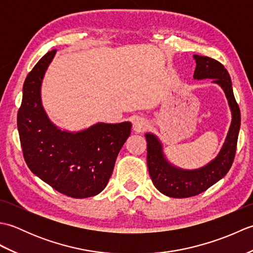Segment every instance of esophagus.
I'll list each match as a JSON object with an SVG mask.
<instances>
[{
    "instance_id": "esophagus-1",
    "label": "esophagus",
    "mask_w": 253,
    "mask_h": 253,
    "mask_svg": "<svg viewBox=\"0 0 253 253\" xmlns=\"http://www.w3.org/2000/svg\"><path fill=\"white\" fill-rule=\"evenodd\" d=\"M132 128H133V131L137 132V133H140V132H143L144 130L148 129L149 123H148L146 118L137 117L132 123Z\"/></svg>"
}]
</instances>
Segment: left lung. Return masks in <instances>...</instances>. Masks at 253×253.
Masks as SVG:
<instances>
[{
	"label": "left lung",
	"instance_id": "left-lung-1",
	"mask_svg": "<svg viewBox=\"0 0 253 253\" xmlns=\"http://www.w3.org/2000/svg\"><path fill=\"white\" fill-rule=\"evenodd\" d=\"M193 58L197 64L193 78L198 80L213 79L212 83L217 84L223 89L232 111V124L217 157L203 168L197 169L176 168L165 158L160 139L151 132L144 135L148 142L147 162L150 177L155 188L163 195L170 198L197 196L222 179L228 173L234 162L237 148L240 129V110L235 100L229 74L221 63L213 58L200 55H193Z\"/></svg>",
	"mask_w": 253,
	"mask_h": 253
}]
</instances>
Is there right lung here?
Returning <instances> with one entry per match:
<instances>
[{
  "instance_id": "right-lung-1",
  "label": "right lung",
  "mask_w": 253,
  "mask_h": 253,
  "mask_svg": "<svg viewBox=\"0 0 253 253\" xmlns=\"http://www.w3.org/2000/svg\"><path fill=\"white\" fill-rule=\"evenodd\" d=\"M56 50L47 52L27 76L17 127L30 170L58 192L83 199L106 187L131 124L98 123L71 132L56 127L42 106L41 84Z\"/></svg>"
}]
</instances>
